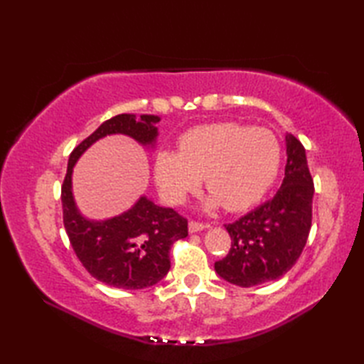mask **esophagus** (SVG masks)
I'll use <instances>...</instances> for the list:
<instances>
[{"instance_id": "1", "label": "esophagus", "mask_w": 364, "mask_h": 364, "mask_svg": "<svg viewBox=\"0 0 364 364\" xmlns=\"http://www.w3.org/2000/svg\"><path fill=\"white\" fill-rule=\"evenodd\" d=\"M205 228H208V225H206V223H203V222H197V220H191L189 222V231H191V233H197V231H202Z\"/></svg>"}]
</instances>
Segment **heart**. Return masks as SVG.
<instances>
[{
    "label": "heart",
    "instance_id": "obj_1",
    "mask_svg": "<svg viewBox=\"0 0 364 364\" xmlns=\"http://www.w3.org/2000/svg\"><path fill=\"white\" fill-rule=\"evenodd\" d=\"M280 162L282 146L270 131L222 122L188 131L180 151H159L154 176L168 202L183 203L205 178L213 194L208 206L222 203L230 211H241L259 202L272 186Z\"/></svg>",
    "mask_w": 364,
    "mask_h": 364
}]
</instances>
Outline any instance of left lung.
Listing matches in <instances>:
<instances>
[{"label": "left lung", "instance_id": "8db88e82", "mask_svg": "<svg viewBox=\"0 0 364 364\" xmlns=\"http://www.w3.org/2000/svg\"><path fill=\"white\" fill-rule=\"evenodd\" d=\"M286 154L284 178L274 198L225 225L231 249L214 262V269L223 280L241 288L284 275L296 264L310 235L314 184L305 149L296 136H286Z\"/></svg>", "mask_w": 364, "mask_h": 364}]
</instances>
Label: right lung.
<instances>
[{"instance_id":"obj_1","label":"right lung","mask_w":364,"mask_h":364,"mask_svg":"<svg viewBox=\"0 0 364 364\" xmlns=\"http://www.w3.org/2000/svg\"><path fill=\"white\" fill-rule=\"evenodd\" d=\"M158 122L156 115H141V120L131 114L115 115L84 139L68 158L60 191L65 231L87 272L114 288L144 289L161 282L170 269L173 242L188 236V219L146 197L117 218L103 222L82 218L72 194L73 166L92 144L107 134H127L142 145L153 144Z\"/></svg>"}]
</instances>
